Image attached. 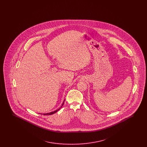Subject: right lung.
<instances>
[{
    "label": "right lung",
    "instance_id": "1",
    "mask_svg": "<svg viewBox=\"0 0 147 147\" xmlns=\"http://www.w3.org/2000/svg\"><path fill=\"white\" fill-rule=\"evenodd\" d=\"M63 104H64V102H63V104H62V106H63ZM59 109H58L57 110H56V111H53V112H50V113H44L43 115H52V114H53V113H56V112H57V111H58V110H59Z\"/></svg>",
    "mask_w": 147,
    "mask_h": 147
}]
</instances>
